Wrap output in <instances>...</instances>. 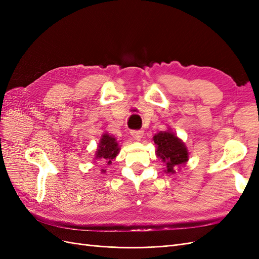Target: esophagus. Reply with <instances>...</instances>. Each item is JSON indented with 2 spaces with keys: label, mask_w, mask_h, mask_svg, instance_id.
Here are the masks:
<instances>
[{
  "label": "esophagus",
  "mask_w": 259,
  "mask_h": 259,
  "mask_svg": "<svg viewBox=\"0 0 259 259\" xmlns=\"http://www.w3.org/2000/svg\"><path fill=\"white\" fill-rule=\"evenodd\" d=\"M131 135L134 137L136 140H140V139L143 138V136H144V131H142V130H138V131L132 130L131 131Z\"/></svg>",
  "instance_id": "1"
}]
</instances>
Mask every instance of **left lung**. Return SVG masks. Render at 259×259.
I'll return each mask as SVG.
<instances>
[{
  "mask_svg": "<svg viewBox=\"0 0 259 259\" xmlns=\"http://www.w3.org/2000/svg\"><path fill=\"white\" fill-rule=\"evenodd\" d=\"M155 155L164 164V173L174 175L177 168L184 167L189 160V151L186 144L170 128L159 132L153 136Z\"/></svg>",
  "mask_w": 259,
  "mask_h": 259,
  "instance_id": "left-lung-1",
  "label": "left lung"
}]
</instances>
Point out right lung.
<instances>
[{"label": "right lung", "instance_id": "1", "mask_svg": "<svg viewBox=\"0 0 259 259\" xmlns=\"http://www.w3.org/2000/svg\"><path fill=\"white\" fill-rule=\"evenodd\" d=\"M121 148L119 143L114 136L104 133L101 135L99 144L97 146V150L95 153V160H101L110 165L113 160H115L116 155L119 154ZM101 173H106V169H101Z\"/></svg>", "mask_w": 259, "mask_h": 259}]
</instances>
